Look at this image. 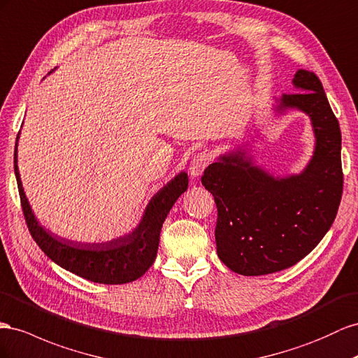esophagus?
I'll return each mask as SVG.
<instances>
[{
	"instance_id": "34e87169",
	"label": "esophagus",
	"mask_w": 358,
	"mask_h": 358,
	"mask_svg": "<svg viewBox=\"0 0 358 358\" xmlns=\"http://www.w3.org/2000/svg\"><path fill=\"white\" fill-rule=\"evenodd\" d=\"M210 155L208 152H199L189 162V173L192 178H199L205 169L209 166Z\"/></svg>"
}]
</instances>
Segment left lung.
<instances>
[{"instance_id":"obj_1","label":"left lung","mask_w":358,"mask_h":358,"mask_svg":"<svg viewBox=\"0 0 358 358\" xmlns=\"http://www.w3.org/2000/svg\"><path fill=\"white\" fill-rule=\"evenodd\" d=\"M295 93L278 110L310 115L316 148L298 176L275 179L236 155L210 164L201 183L217 205L215 241L221 262L243 275H265L295 265L320 244L337 215L343 192L339 120L316 73L299 69Z\"/></svg>"}]
</instances>
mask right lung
Returning <instances> with one entry per match:
<instances>
[{"label":"right lung","instance_id":"obj_1","mask_svg":"<svg viewBox=\"0 0 358 358\" xmlns=\"http://www.w3.org/2000/svg\"><path fill=\"white\" fill-rule=\"evenodd\" d=\"M15 175L25 223L36 244L48 257L67 271L90 282L103 285L129 283L148 271L155 262L164 220L167 218V214L179 196L188 188V175L182 171L157 192V196H153L140 226L131 235L105 244H81L52 236L42 229V226H38L27 201L21 178H19L16 148Z\"/></svg>","mask_w":358,"mask_h":358}]
</instances>
